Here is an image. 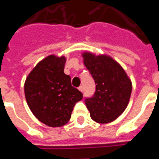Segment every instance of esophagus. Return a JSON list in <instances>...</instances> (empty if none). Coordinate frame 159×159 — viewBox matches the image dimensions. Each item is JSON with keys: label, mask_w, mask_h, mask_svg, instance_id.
<instances>
[{"label": "esophagus", "mask_w": 159, "mask_h": 159, "mask_svg": "<svg viewBox=\"0 0 159 159\" xmlns=\"http://www.w3.org/2000/svg\"><path fill=\"white\" fill-rule=\"evenodd\" d=\"M78 89H79V91L80 92H83V87H82V86H80L79 88H78Z\"/></svg>", "instance_id": "esophagus-1"}]
</instances>
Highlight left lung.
<instances>
[{
	"label": "left lung",
	"mask_w": 159,
	"mask_h": 159,
	"mask_svg": "<svg viewBox=\"0 0 159 159\" xmlns=\"http://www.w3.org/2000/svg\"><path fill=\"white\" fill-rule=\"evenodd\" d=\"M86 67L96 84L93 97L85 98L93 121L107 123L114 121L128 106L132 93V82L123 67L112 57L82 54Z\"/></svg>",
	"instance_id": "obj_1"
}]
</instances>
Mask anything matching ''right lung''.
<instances>
[{
  "mask_svg": "<svg viewBox=\"0 0 159 159\" xmlns=\"http://www.w3.org/2000/svg\"><path fill=\"white\" fill-rule=\"evenodd\" d=\"M66 58L48 56L41 61L26 77L24 90L34 116L49 127L68 123L75 104L82 93L71 86V77L64 73Z\"/></svg>",
  "mask_w": 159,
  "mask_h": 159,
  "instance_id": "1",
  "label": "right lung"
}]
</instances>
